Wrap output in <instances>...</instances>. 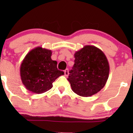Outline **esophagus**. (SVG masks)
Instances as JSON below:
<instances>
[{
	"label": "esophagus",
	"instance_id": "1",
	"mask_svg": "<svg viewBox=\"0 0 133 133\" xmlns=\"http://www.w3.org/2000/svg\"><path fill=\"white\" fill-rule=\"evenodd\" d=\"M64 73H65V76H68L69 75L68 69H66V70L64 71Z\"/></svg>",
	"mask_w": 133,
	"mask_h": 133
}]
</instances>
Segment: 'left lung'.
Wrapping results in <instances>:
<instances>
[{
	"label": "left lung",
	"instance_id": "8db88e82",
	"mask_svg": "<svg viewBox=\"0 0 133 133\" xmlns=\"http://www.w3.org/2000/svg\"><path fill=\"white\" fill-rule=\"evenodd\" d=\"M74 64L68 81L72 91L89 97L100 91L106 84L110 72L108 59L99 48L85 45L74 54Z\"/></svg>",
	"mask_w": 133,
	"mask_h": 133
}]
</instances>
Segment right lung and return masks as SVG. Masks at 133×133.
I'll return each mask as SVG.
<instances>
[{
    "mask_svg": "<svg viewBox=\"0 0 133 133\" xmlns=\"http://www.w3.org/2000/svg\"><path fill=\"white\" fill-rule=\"evenodd\" d=\"M52 51L37 46L25 56L20 74L23 85L30 91L42 94L52 87V83L64 72L57 68V62L51 58Z\"/></svg>",
    "mask_w": 133,
    "mask_h": 133,
    "instance_id": "1",
    "label": "right lung"
}]
</instances>
